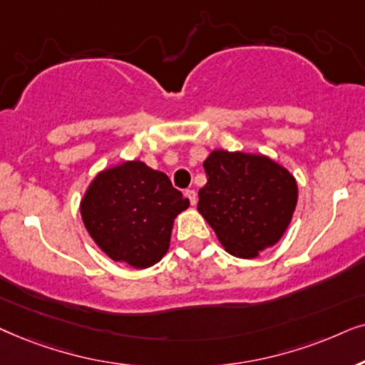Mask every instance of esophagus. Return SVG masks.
I'll return each mask as SVG.
<instances>
[{
    "mask_svg": "<svg viewBox=\"0 0 365 365\" xmlns=\"http://www.w3.org/2000/svg\"><path fill=\"white\" fill-rule=\"evenodd\" d=\"M185 197L188 198V200H190L192 205H195V203H197V192L195 190H187Z\"/></svg>",
    "mask_w": 365,
    "mask_h": 365,
    "instance_id": "esophagus-1",
    "label": "esophagus"
}]
</instances>
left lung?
I'll return each mask as SVG.
<instances>
[{"label":"left lung","mask_w":365,"mask_h":365,"mask_svg":"<svg viewBox=\"0 0 365 365\" xmlns=\"http://www.w3.org/2000/svg\"><path fill=\"white\" fill-rule=\"evenodd\" d=\"M203 168L197 208L228 254L254 259L282 239L299 197L287 168L265 155L227 150H213Z\"/></svg>","instance_id":"left-lung-1"}]
</instances>
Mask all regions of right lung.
Segmentation results:
<instances>
[{"label":"right lung","instance_id":"add662e5","mask_svg":"<svg viewBox=\"0 0 365 365\" xmlns=\"http://www.w3.org/2000/svg\"><path fill=\"white\" fill-rule=\"evenodd\" d=\"M188 205L167 175L132 160L96 175L80 212L90 237L111 260L148 269L167 254L175 217Z\"/></svg>","mask_w":365,"mask_h":365}]
</instances>
